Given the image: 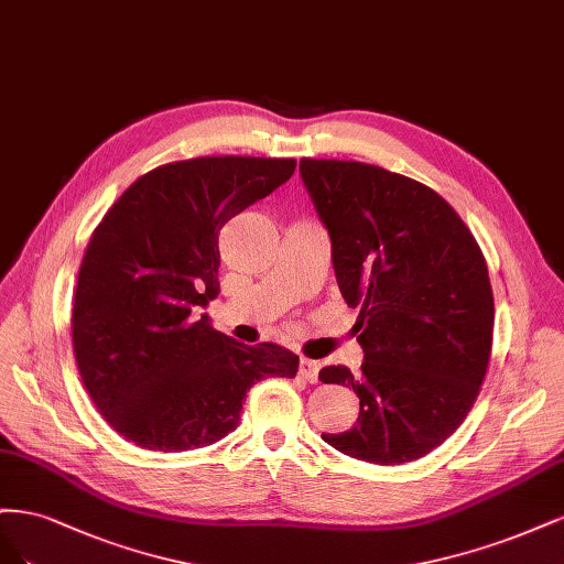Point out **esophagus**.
<instances>
[{
	"label": "esophagus",
	"instance_id": "esophagus-1",
	"mask_svg": "<svg viewBox=\"0 0 564 564\" xmlns=\"http://www.w3.org/2000/svg\"><path fill=\"white\" fill-rule=\"evenodd\" d=\"M318 370H321V362L318 360H312V358H302L300 360V375L306 381H312V384H316V381H318Z\"/></svg>",
	"mask_w": 564,
	"mask_h": 564
}]
</instances>
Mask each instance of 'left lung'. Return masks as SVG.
<instances>
[{
  "label": "left lung",
  "instance_id": "1",
  "mask_svg": "<svg viewBox=\"0 0 564 564\" xmlns=\"http://www.w3.org/2000/svg\"><path fill=\"white\" fill-rule=\"evenodd\" d=\"M300 175L330 234L339 293L360 306V372H318L354 389L360 412L323 441L381 466L420 459L457 431L487 372L495 297L482 252L416 180L337 159H302Z\"/></svg>",
  "mask_w": 564,
  "mask_h": 564
}]
</instances>
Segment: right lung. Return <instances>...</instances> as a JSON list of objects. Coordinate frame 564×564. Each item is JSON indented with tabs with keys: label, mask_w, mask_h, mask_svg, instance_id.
Wrapping results in <instances>:
<instances>
[{
	"label": "right lung",
	"mask_w": 564,
	"mask_h": 564,
	"mask_svg": "<svg viewBox=\"0 0 564 564\" xmlns=\"http://www.w3.org/2000/svg\"><path fill=\"white\" fill-rule=\"evenodd\" d=\"M295 159L198 156L138 177L90 236L72 306L84 387L119 435L144 449L213 445L239 426L264 377L300 358L217 333L220 229L295 173Z\"/></svg>",
	"instance_id": "add662e5"
}]
</instances>
